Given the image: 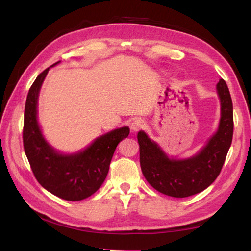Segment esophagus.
I'll return each instance as SVG.
<instances>
[{
	"mask_svg": "<svg viewBox=\"0 0 251 251\" xmlns=\"http://www.w3.org/2000/svg\"><path fill=\"white\" fill-rule=\"evenodd\" d=\"M144 126H145V122L143 121L142 119H135L134 121L132 122L131 127H132L133 131H139V130L142 129V127Z\"/></svg>",
	"mask_w": 251,
	"mask_h": 251,
	"instance_id": "1",
	"label": "esophagus"
}]
</instances>
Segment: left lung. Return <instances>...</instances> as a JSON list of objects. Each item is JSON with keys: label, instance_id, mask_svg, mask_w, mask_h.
<instances>
[{"label": "left lung", "instance_id": "left-lung-1", "mask_svg": "<svg viewBox=\"0 0 251 251\" xmlns=\"http://www.w3.org/2000/svg\"><path fill=\"white\" fill-rule=\"evenodd\" d=\"M221 100L219 129L207 145L190 159H170L145 132L137 133L143 175L151 185L165 195L183 198L211 185L221 172L233 139V104L226 81L217 84Z\"/></svg>", "mask_w": 251, "mask_h": 251}]
</instances>
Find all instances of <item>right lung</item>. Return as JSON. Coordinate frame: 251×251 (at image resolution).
Wrapping results in <instances>:
<instances>
[{
    "label": "right lung",
    "instance_id": "add662e5",
    "mask_svg": "<svg viewBox=\"0 0 251 251\" xmlns=\"http://www.w3.org/2000/svg\"><path fill=\"white\" fill-rule=\"evenodd\" d=\"M49 69L37 76L28 92L24 116V150L35 178L45 190L65 201H82L93 195L104 183L116 147L127 137L130 129L124 126L106 133L76 154L63 155L56 151L45 141L37 119L39 92Z\"/></svg>",
    "mask_w": 251,
    "mask_h": 251
}]
</instances>
